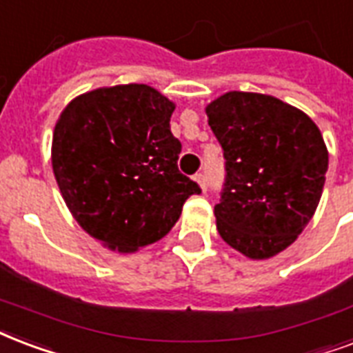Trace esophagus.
<instances>
[{
  "mask_svg": "<svg viewBox=\"0 0 353 353\" xmlns=\"http://www.w3.org/2000/svg\"><path fill=\"white\" fill-rule=\"evenodd\" d=\"M194 181L198 183V185H200L201 190H205V188H207V179H205V176H203V174H196Z\"/></svg>",
  "mask_w": 353,
  "mask_h": 353,
  "instance_id": "esophagus-1",
  "label": "esophagus"
}]
</instances>
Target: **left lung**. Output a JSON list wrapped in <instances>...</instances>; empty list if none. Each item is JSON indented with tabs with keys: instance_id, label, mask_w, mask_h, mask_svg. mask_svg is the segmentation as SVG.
<instances>
[{
	"instance_id": "8db88e82",
	"label": "left lung",
	"mask_w": 353,
	"mask_h": 353,
	"mask_svg": "<svg viewBox=\"0 0 353 353\" xmlns=\"http://www.w3.org/2000/svg\"><path fill=\"white\" fill-rule=\"evenodd\" d=\"M225 159L216 230L250 259L283 252L313 219L327 150L316 123L274 96L228 92L207 105Z\"/></svg>"
}]
</instances>
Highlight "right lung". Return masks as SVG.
Instances as JSON below:
<instances>
[{
    "mask_svg": "<svg viewBox=\"0 0 353 353\" xmlns=\"http://www.w3.org/2000/svg\"><path fill=\"white\" fill-rule=\"evenodd\" d=\"M176 105L148 85L98 88L70 101L53 131L51 165L88 235L118 252L163 239L201 188L177 168Z\"/></svg>",
    "mask_w": 353,
    "mask_h": 353,
    "instance_id": "add662e5",
    "label": "right lung"
}]
</instances>
